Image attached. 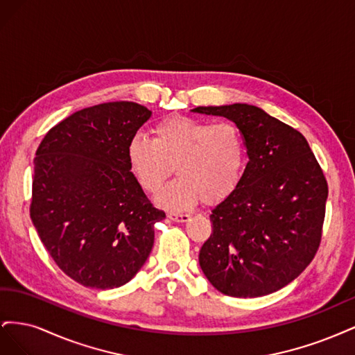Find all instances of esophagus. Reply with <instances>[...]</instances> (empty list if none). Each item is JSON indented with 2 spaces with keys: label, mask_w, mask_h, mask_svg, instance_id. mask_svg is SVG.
I'll list each match as a JSON object with an SVG mask.
<instances>
[{
  "label": "esophagus",
  "mask_w": 355,
  "mask_h": 355,
  "mask_svg": "<svg viewBox=\"0 0 355 355\" xmlns=\"http://www.w3.org/2000/svg\"><path fill=\"white\" fill-rule=\"evenodd\" d=\"M189 218L191 216L187 213H175V211L168 213V219H171L173 222H188Z\"/></svg>",
  "instance_id": "obj_1"
}]
</instances>
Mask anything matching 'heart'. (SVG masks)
Instances as JSON below:
<instances>
[{"mask_svg":"<svg viewBox=\"0 0 355 355\" xmlns=\"http://www.w3.org/2000/svg\"><path fill=\"white\" fill-rule=\"evenodd\" d=\"M125 157L139 187L149 194L161 189L175 166L178 178L157 196V204L184 210L200 200L218 204L237 189L247 163V146L237 124L170 115L154 125L153 139L135 135L127 144Z\"/></svg>","mask_w":355,"mask_h":355,"instance_id":"1","label":"heart"}]
</instances>
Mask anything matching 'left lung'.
I'll use <instances>...</instances> for the list:
<instances>
[{
    "label": "left lung",
    "mask_w": 355,
    "mask_h": 355,
    "mask_svg": "<svg viewBox=\"0 0 355 355\" xmlns=\"http://www.w3.org/2000/svg\"><path fill=\"white\" fill-rule=\"evenodd\" d=\"M240 127L249 163L232 194L211 210L200 266L220 293L257 297L293 282L321 241L327 180L306 139L247 103L198 106Z\"/></svg>",
    "instance_id": "8db88e82"
}]
</instances>
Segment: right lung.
<instances>
[{
	"label": "right lung",
	"instance_id": "add662e5",
	"mask_svg": "<svg viewBox=\"0 0 355 355\" xmlns=\"http://www.w3.org/2000/svg\"><path fill=\"white\" fill-rule=\"evenodd\" d=\"M151 114L135 102L94 105L50 128L37 149L32 223L56 265L85 287L130 282L153 250L154 225L166 218L125 157Z\"/></svg>",
	"mask_w": 355,
	"mask_h": 355
}]
</instances>
